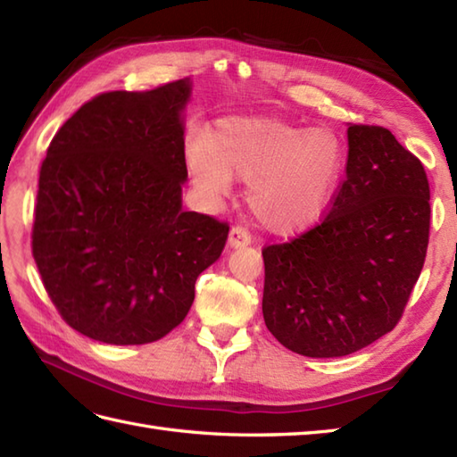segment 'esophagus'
<instances>
[{"label":"esophagus","instance_id":"34e87169","mask_svg":"<svg viewBox=\"0 0 457 457\" xmlns=\"http://www.w3.org/2000/svg\"><path fill=\"white\" fill-rule=\"evenodd\" d=\"M229 245L231 247H245L251 244V234L244 226H234L229 229Z\"/></svg>","mask_w":457,"mask_h":457}]
</instances>
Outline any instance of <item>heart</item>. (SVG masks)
I'll return each instance as SVG.
<instances>
[{
	"instance_id": "obj_1",
	"label": "heart",
	"mask_w": 457,
	"mask_h": 457,
	"mask_svg": "<svg viewBox=\"0 0 457 457\" xmlns=\"http://www.w3.org/2000/svg\"><path fill=\"white\" fill-rule=\"evenodd\" d=\"M188 170L208 196L247 180V204L273 234H296L322 216L344 164V145L328 128L308 129L275 118H229L210 135L190 133Z\"/></svg>"
}]
</instances>
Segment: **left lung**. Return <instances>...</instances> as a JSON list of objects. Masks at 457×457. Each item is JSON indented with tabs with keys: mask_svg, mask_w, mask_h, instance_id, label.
<instances>
[{
	"mask_svg": "<svg viewBox=\"0 0 457 457\" xmlns=\"http://www.w3.org/2000/svg\"><path fill=\"white\" fill-rule=\"evenodd\" d=\"M345 179L314 228L263 247V318L306 357H342L399 324L424 267L430 184L381 125L347 128Z\"/></svg>",
	"mask_w": 457,
	"mask_h": 457,
	"instance_id": "8db88e82",
	"label": "left lung"
}]
</instances>
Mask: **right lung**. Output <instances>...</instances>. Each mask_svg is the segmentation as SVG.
Instances as JSON below:
<instances>
[{
    "label": "right lung",
    "mask_w": 457,
    "mask_h": 457,
    "mask_svg": "<svg viewBox=\"0 0 457 457\" xmlns=\"http://www.w3.org/2000/svg\"><path fill=\"white\" fill-rule=\"evenodd\" d=\"M188 96V80L98 94L46 149L33 257L58 314L96 342L167 336L226 245L228 221L182 210Z\"/></svg>",
    "instance_id": "add662e5"
}]
</instances>
